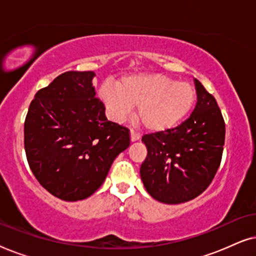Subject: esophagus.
Instances as JSON below:
<instances>
[{
  "label": "esophagus",
  "mask_w": 256,
  "mask_h": 256,
  "mask_svg": "<svg viewBox=\"0 0 256 256\" xmlns=\"http://www.w3.org/2000/svg\"><path fill=\"white\" fill-rule=\"evenodd\" d=\"M140 138H141V135L138 134V132H135V130H130V140H132V142H135V141H138L140 140Z\"/></svg>",
  "instance_id": "obj_1"
}]
</instances>
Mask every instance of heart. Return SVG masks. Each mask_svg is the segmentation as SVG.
Returning a JSON list of instances; mask_svg holds the SVG:
<instances>
[{"mask_svg":"<svg viewBox=\"0 0 256 256\" xmlns=\"http://www.w3.org/2000/svg\"><path fill=\"white\" fill-rule=\"evenodd\" d=\"M99 96L114 121L128 116L138 106V118L150 132H166L180 124L196 102V90L188 82L158 73L124 76L118 87L104 84Z\"/></svg>","mask_w":256,"mask_h":256,"instance_id":"1","label":"heart"}]
</instances>
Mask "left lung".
Wrapping results in <instances>:
<instances>
[{"instance_id": "obj_1", "label": "left lung", "mask_w": 256, "mask_h": 256, "mask_svg": "<svg viewBox=\"0 0 256 256\" xmlns=\"http://www.w3.org/2000/svg\"><path fill=\"white\" fill-rule=\"evenodd\" d=\"M197 104L186 120L142 136L148 154L140 174L148 194L180 204L202 194L214 178L225 143V121L214 96L194 79Z\"/></svg>"}]
</instances>
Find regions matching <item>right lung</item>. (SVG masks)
<instances>
[{
    "mask_svg": "<svg viewBox=\"0 0 256 256\" xmlns=\"http://www.w3.org/2000/svg\"><path fill=\"white\" fill-rule=\"evenodd\" d=\"M93 71H68L38 90L24 122V149L36 180L54 197L82 200L104 183L130 144L129 129L107 120Z\"/></svg>",
    "mask_w": 256,
    "mask_h": 256,
    "instance_id": "obj_1",
    "label": "right lung"
}]
</instances>
